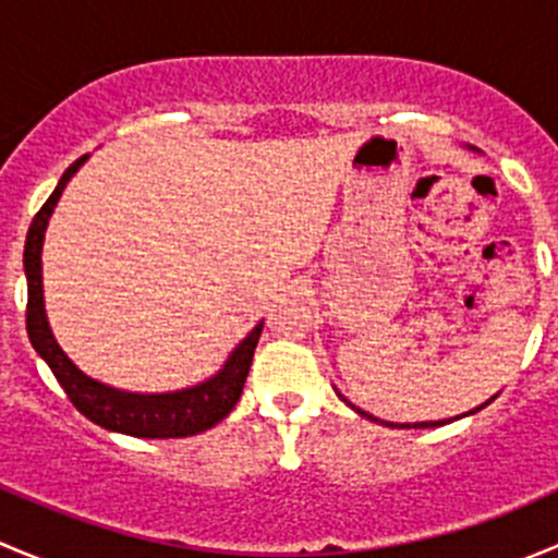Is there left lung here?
Returning a JSON list of instances; mask_svg holds the SVG:
<instances>
[{
  "label": "left lung",
  "mask_w": 558,
  "mask_h": 558,
  "mask_svg": "<svg viewBox=\"0 0 558 558\" xmlns=\"http://www.w3.org/2000/svg\"><path fill=\"white\" fill-rule=\"evenodd\" d=\"M340 399H342V402L348 404V408H353V410H356L359 415H364V418H369V421H378V418H375V415L364 413V410H359L356 404H351V402H348V399L342 397V393H340ZM486 404H488V402H486ZM481 408H483V404H481ZM481 408L470 410V413H477V410H481ZM380 424H386V426H399V429H429V426H442V424H448V421H418V424H391V421H380Z\"/></svg>",
  "instance_id": "obj_1"
}]
</instances>
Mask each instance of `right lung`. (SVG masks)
I'll return each instance as SVG.
<instances>
[{
    "instance_id": "obj_1",
    "label": "right lung",
    "mask_w": 558,
    "mask_h": 558,
    "mask_svg": "<svg viewBox=\"0 0 558 558\" xmlns=\"http://www.w3.org/2000/svg\"><path fill=\"white\" fill-rule=\"evenodd\" d=\"M86 159L88 156H81L75 165L66 167L59 185H56L53 194L48 196V202L39 207V213L29 227V234H26L24 269L26 289H29V302H26V331H29L32 348L45 359V364H48L50 373L56 375L59 386L64 388L70 402L75 404L88 421L102 426V429L121 432V435L132 437H148V440L199 435V432L210 429L218 421L227 418V415L232 413L234 404H238L264 324H258L256 329L234 348L232 356L223 364V369H218V375H213V378H207L205 384L199 386L183 388V391L132 393L99 384V380L81 373V369L70 362V356L59 348V342H56L53 331H50L48 326V318H45L43 256H39V253H43L45 227H48L50 213H53L64 185L70 183L72 174L77 172V167Z\"/></svg>"
}]
</instances>
